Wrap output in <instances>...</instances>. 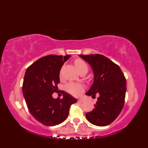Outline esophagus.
Wrapping results in <instances>:
<instances>
[{"instance_id":"obj_1","label":"esophagus","mask_w":148,"mask_h":148,"mask_svg":"<svg viewBox=\"0 0 148 148\" xmlns=\"http://www.w3.org/2000/svg\"><path fill=\"white\" fill-rule=\"evenodd\" d=\"M83 101H84V100H83V98H80V99H78V102H82Z\"/></svg>"}]
</instances>
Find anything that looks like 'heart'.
Returning a JSON list of instances; mask_svg holds the SVG:
<instances>
[{
	"mask_svg": "<svg viewBox=\"0 0 148 148\" xmlns=\"http://www.w3.org/2000/svg\"><path fill=\"white\" fill-rule=\"evenodd\" d=\"M75 65L79 72L84 69H88L86 63L81 59H77L75 61ZM84 88V87L83 84L77 83H70L66 86V90L74 96H79L81 95L83 92Z\"/></svg>",
	"mask_w": 148,
	"mask_h": 148,
	"instance_id": "obj_1",
	"label": "heart"
}]
</instances>
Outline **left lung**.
Wrapping results in <instances>:
<instances>
[{"instance_id":"1","label":"left lung","mask_w":148,"mask_h":148,"mask_svg":"<svg viewBox=\"0 0 148 148\" xmlns=\"http://www.w3.org/2000/svg\"><path fill=\"white\" fill-rule=\"evenodd\" d=\"M79 56L90 65L94 75L93 84L86 95H99L95 108L86 113V117L93 125L107 126L118 117L123 108L126 79L119 66L103 55Z\"/></svg>"}]
</instances>
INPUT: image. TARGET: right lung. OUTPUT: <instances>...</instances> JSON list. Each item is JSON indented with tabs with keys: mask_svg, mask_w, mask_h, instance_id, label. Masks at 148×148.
<instances>
[{
	"mask_svg": "<svg viewBox=\"0 0 148 148\" xmlns=\"http://www.w3.org/2000/svg\"><path fill=\"white\" fill-rule=\"evenodd\" d=\"M71 55H49L37 60L27 69L22 92L27 108L37 121L55 126L67 118L71 106L77 99L62 91L63 99L53 98L58 92L60 71Z\"/></svg>",
	"mask_w": 148,
	"mask_h": 148,
	"instance_id": "1",
	"label": "right lung"
}]
</instances>
